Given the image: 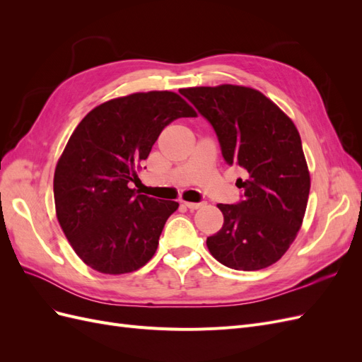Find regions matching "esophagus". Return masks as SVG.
I'll list each match as a JSON object with an SVG mask.
<instances>
[{"instance_id": "1", "label": "esophagus", "mask_w": 362, "mask_h": 362, "mask_svg": "<svg viewBox=\"0 0 362 362\" xmlns=\"http://www.w3.org/2000/svg\"><path fill=\"white\" fill-rule=\"evenodd\" d=\"M202 205H204L202 202H184V206H185V208H189L190 211L198 210V208H201Z\"/></svg>"}]
</instances>
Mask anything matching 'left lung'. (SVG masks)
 Instances as JSON below:
<instances>
[{"instance_id":"left-lung-1","label":"left lung","mask_w":362,"mask_h":362,"mask_svg":"<svg viewBox=\"0 0 362 362\" xmlns=\"http://www.w3.org/2000/svg\"><path fill=\"white\" fill-rule=\"evenodd\" d=\"M180 93L213 127L223 160L245 170L237 204H218L223 226L206 238L211 255L234 270H259L286 254L303 221L310 172L291 119L243 86L190 87Z\"/></svg>"}]
</instances>
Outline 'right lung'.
<instances>
[{"mask_svg": "<svg viewBox=\"0 0 362 362\" xmlns=\"http://www.w3.org/2000/svg\"><path fill=\"white\" fill-rule=\"evenodd\" d=\"M196 112L173 92L133 93L87 113L54 173L59 223L75 254L108 275L134 272L154 257L178 202L139 194L129 184L163 128Z\"/></svg>", "mask_w": 362, "mask_h": 362, "instance_id": "right-lung-1", "label": "right lung"}]
</instances>
